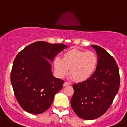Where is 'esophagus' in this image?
<instances>
[{
	"label": "esophagus",
	"mask_w": 127,
	"mask_h": 127,
	"mask_svg": "<svg viewBox=\"0 0 127 127\" xmlns=\"http://www.w3.org/2000/svg\"><path fill=\"white\" fill-rule=\"evenodd\" d=\"M68 85H69V83L68 82H66V81H65V82L64 83V84H63V86H68Z\"/></svg>",
	"instance_id": "34e87169"
}]
</instances>
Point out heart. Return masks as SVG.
Instances as JSON below:
<instances>
[{"label":"heart","mask_w":127,"mask_h":127,"mask_svg":"<svg viewBox=\"0 0 127 127\" xmlns=\"http://www.w3.org/2000/svg\"><path fill=\"white\" fill-rule=\"evenodd\" d=\"M98 57L91 51L73 48L63 53L61 60L56 58L53 62L57 76L63 78L69 70V74L78 83L87 81L92 77L96 68Z\"/></svg>","instance_id":"b5f03b06"}]
</instances>
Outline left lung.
<instances>
[{
    "label": "left lung",
    "instance_id": "8db88e82",
    "mask_svg": "<svg viewBox=\"0 0 127 127\" xmlns=\"http://www.w3.org/2000/svg\"><path fill=\"white\" fill-rule=\"evenodd\" d=\"M96 51V69L90 79L73 85L74 94L71 105L78 117L94 120L110 108L119 90V69L113 56L103 48L92 45Z\"/></svg>",
    "mask_w": 127,
    "mask_h": 127
}]
</instances>
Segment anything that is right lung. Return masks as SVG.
I'll return each mask as SVG.
<instances>
[{
	"label": "right lung",
	"instance_id": "add662e5",
	"mask_svg": "<svg viewBox=\"0 0 127 127\" xmlns=\"http://www.w3.org/2000/svg\"><path fill=\"white\" fill-rule=\"evenodd\" d=\"M67 46L45 41L33 42L18 53L12 67L10 81L20 106L28 113L41 114L49 108L64 81L53 76L51 64Z\"/></svg>",
	"mask_w": 127,
	"mask_h": 127
}]
</instances>
